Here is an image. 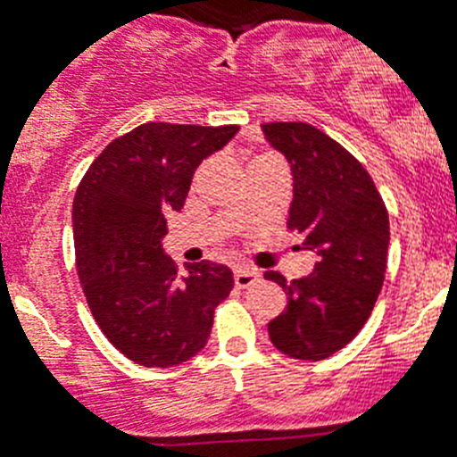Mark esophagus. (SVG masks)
I'll return each mask as SVG.
<instances>
[{
    "mask_svg": "<svg viewBox=\"0 0 457 457\" xmlns=\"http://www.w3.org/2000/svg\"><path fill=\"white\" fill-rule=\"evenodd\" d=\"M254 281H259L257 270H250V268H238V270L234 272V284H237V288H248V287H253Z\"/></svg>",
    "mask_w": 457,
    "mask_h": 457,
    "instance_id": "34e87169",
    "label": "esophagus"
}]
</instances>
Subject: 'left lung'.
Returning a JSON list of instances; mask_svg holds the SVG:
<instances>
[{
  "label": "left lung",
  "instance_id": "1",
  "mask_svg": "<svg viewBox=\"0 0 457 457\" xmlns=\"http://www.w3.org/2000/svg\"><path fill=\"white\" fill-rule=\"evenodd\" d=\"M262 130L291 164L288 228L318 254L302 279L263 272L288 297L268 336L287 356L322 361L353 340L377 304L390 245L387 209L363 164L315 126L277 121Z\"/></svg>",
  "mask_w": 457,
  "mask_h": 457
}]
</instances>
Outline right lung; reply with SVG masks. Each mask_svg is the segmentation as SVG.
I'll return each mask as SVG.
<instances>
[{
	"instance_id": "1",
	"label": "right lung",
	"mask_w": 457,
	"mask_h": 457,
	"mask_svg": "<svg viewBox=\"0 0 457 457\" xmlns=\"http://www.w3.org/2000/svg\"><path fill=\"white\" fill-rule=\"evenodd\" d=\"M238 126L142 123L110 142L74 195L76 268L105 338L144 368H176L207 345L214 309L234 287L223 263L178 275L162 248L169 212H180L200 162Z\"/></svg>"
}]
</instances>
